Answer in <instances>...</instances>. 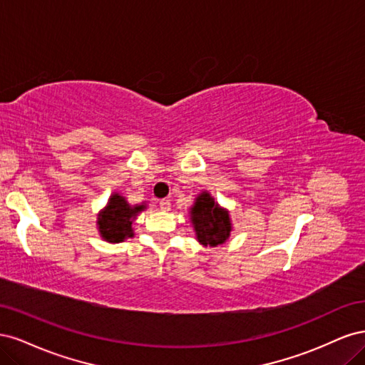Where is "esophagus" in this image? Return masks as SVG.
I'll list each match as a JSON object with an SVG mask.
<instances>
[{
  "label": "esophagus",
  "mask_w": 365,
  "mask_h": 365,
  "mask_svg": "<svg viewBox=\"0 0 365 365\" xmlns=\"http://www.w3.org/2000/svg\"><path fill=\"white\" fill-rule=\"evenodd\" d=\"M160 208L163 210V212H169V210H170V201L169 200H161L160 201Z\"/></svg>",
  "instance_id": "1"
}]
</instances>
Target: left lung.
I'll list each match as a JSON object with an SVG mask.
<instances>
[{"label":"left lung","instance_id":"left-lung-1","mask_svg":"<svg viewBox=\"0 0 365 365\" xmlns=\"http://www.w3.org/2000/svg\"><path fill=\"white\" fill-rule=\"evenodd\" d=\"M189 215L196 240L204 247H217L225 244L231 231H233L230 212L227 208L220 207L207 190L195 197Z\"/></svg>","mask_w":365,"mask_h":365}]
</instances>
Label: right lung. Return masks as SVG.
Masks as SVG:
<instances>
[{
  "mask_svg": "<svg viewBox=\"0 0 365 365\" xmlns=\"http://www.w3.org/2000/svg\"><path fill=\"white\" fill-rule=\"evenodd\" d=\"M146 204L130 205L123 195L114 192L106 205L97 215V231L109 244H120L125 239L134 237V220L138 213L145 212Z\"/></svg>",
  "mask_w": 365,
  "mask_h": 365,
  "instance_id": "obj_1",
  "label": "right lung"
}]
</instances>
